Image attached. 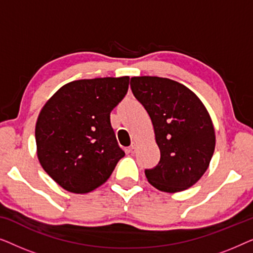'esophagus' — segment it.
<instances>
[{
  "instance_id": "1",
  "label": "esophagus",
  "mask_w": 253,
  "mask_h": 253,
  "mask_svg": "<svg viewBox=\"0 0 253 253\" xmlns=\"http://www.w3.org/2000/svg\"><path fill=\"white\" fill-rule=\"evenodd\" d=\"M136 148H137V143H132L129 147V152H130V153H134Z\"/></svg>"
}]
</instances>
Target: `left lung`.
<instances>
[{
	"label": "left lung",
	"mask_w": 253,
	"mask_h": 253,
	"mask_svg": "<svg viewBox=\"0 0 253 253\" xmlns=\"http://www.w3.org/2000/svg\"><path fill=\"white\" fill-rule=\"evenodd\" d=\"M131 89L153 123L160 161L145 169L147 181L165 192L189 189L207 170L215 132L205 106L195 93L168 78H131Z\"/></svg>",
	"instance_id": "left-lung-1"
}]
</instances>
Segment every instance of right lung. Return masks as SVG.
Listing matches in <instances>:
<instances>
[{
    "label": "right lung",
    "mask_w": 253,
    "mask_h": 253,
    "mask_svg": "<svg viewBox=\"0 0 253 253\" xmlns=\"http://www.w3.org/2000/svg\"><path fill=\"white\" fill-rule=\"evenodd\" d=\"M129 79L126 76L71 82L41 109L36 126L38 159L67 191H93L126 155L110 124V113L126 96Z\"/></svg>",
    "instance_id": "1"
}]
</instances>
